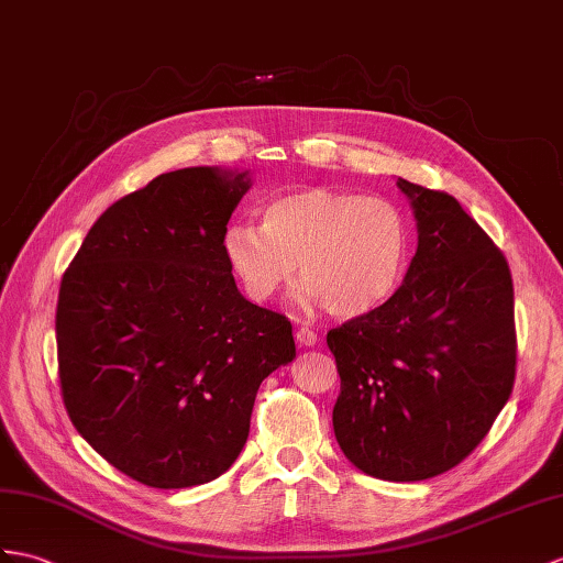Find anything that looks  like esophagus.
Segmentation results:
<instances>
[{"label": "esophagus", "instance_id": "34e87169", "mask_svg": "<svg viewBox=\"0 0 563 563\" xmlns=\"http://www.w3.org/2000/svg\"><path fill=\"white\" fill-rule=\"evenodd\" d=\"M296 341H298V346H303V349H310V346H314V344H318V332H312V329L310 327H298L296 329Z\"/></svg>", "mask_w": 563, "mask_h": 563}]
</instances>
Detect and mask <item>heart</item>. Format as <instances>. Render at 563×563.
Returning a JSON list of instances; mask_svg holds the SVG:
<instances>
[{
	"instance_id": "b5f03b06",
	"label": "heart",
	"mask_w": 563,
	"mask_h": 563,
	"mask_svg": "<svg viewBox=\"0 0 563 563\" xmlns=\"http://www.w3.org/2000/svg\"><path fill=\"white\" fill-rule=\"evenodd\" d=\"M222 251L257 303L294 282L336 318L375 312L399 289L410 255V219L391 198L300 188L265 205L263 227L229 224Z\"/></svg>"
}]
</instances>
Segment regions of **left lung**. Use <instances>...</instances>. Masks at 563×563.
<instances>
[{"label":"left lung","instance_id":"obj_1","mask_svg":"<svg viewBox=\"0 0 563 563\" xmlns=\"http://www.w3.org/2000/svg\"><path fill=\"white\" fill-rule=\"evenodd\" d=\"M418 251L385 306L327 332L341 391L334 434L363 473L413 483L485 440L516 379L514 282L454 196L399 178Z\"/></svg>","mask_w":563,"mask_h":563}]
</instances>
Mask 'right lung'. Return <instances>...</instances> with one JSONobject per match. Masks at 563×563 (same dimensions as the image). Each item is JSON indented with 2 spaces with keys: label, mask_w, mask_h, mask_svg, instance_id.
<instances>
[{
  "label": "right lung",
  "mask_w": 563,
  "mask_h": 563,
  "mask_svg": "<svg viewBox=\"0 0 563 563\" xmlns=\"http://www.w3.org/2000/svg\"><path fill=\"white\" fill-rule=\"evenodd\" d=\"M249 172L159 174L92 224L64 272L66 413L117 471L181 489L231 468L260 385L296 358L286 314L236 289L222 236Z\"/></svg>",
  "instance_id": "1"
}]
</instances>
